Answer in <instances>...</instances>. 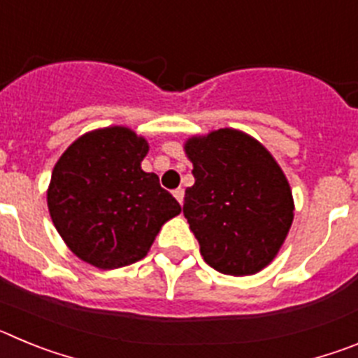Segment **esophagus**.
I'll use <instances>...</instances> for the list:
<instances>
[{"label":"esophagus","mask_w":358,"mask_h":358,"mask_svg":"<svg viewBox=\"0 0 358 358\" xmlns=\"http://www.w3.org/2000/svg\"><path fill=\"white\" fill-rule=\"evenodd\" d=\"M173 197L177 199V202H179V204H182V201H185V189L182 188L173 189Z\"/></svg>","instance_id":"esophagus-1"}]
</instances>
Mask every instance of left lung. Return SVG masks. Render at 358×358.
<instances>
[{
    "label": "left lung",
    "instance_id": "1",
    "mask_svg": "<svg viewBox=\"0 0 358 358\" xmlns=\"http://www.w3.org/2000/svg\"><path fill=\"white\" fill-rule=\"evenodd\" d=\"M195 185L182 213L210 267L260 273L276 258L294 220L292 189L273 154L252 136L218 129L185 141Z\"/></svg>",
    "mask_w": 358,
    "mask_h": 358
}]
</instances>
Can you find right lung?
I'll use <instances>...</instances> for the list:
<instances>
[{"instance_id":"obj_1","label":"right lung","mask_w":358,"mask_h":358,"mask_svg":"<svg viewBox=\"0 0 358 358\" xmlns=\"http://www.w3.org/2000/svg\"><path fill=\"white\" fill-rule=\"evenodd\" d=\"M148 141L113 125L85 132L53 166L46 201L69 251L110 271L140 262L164 222L181 213L156 173L143 172Z\"/></svg>"}]
</instances>
